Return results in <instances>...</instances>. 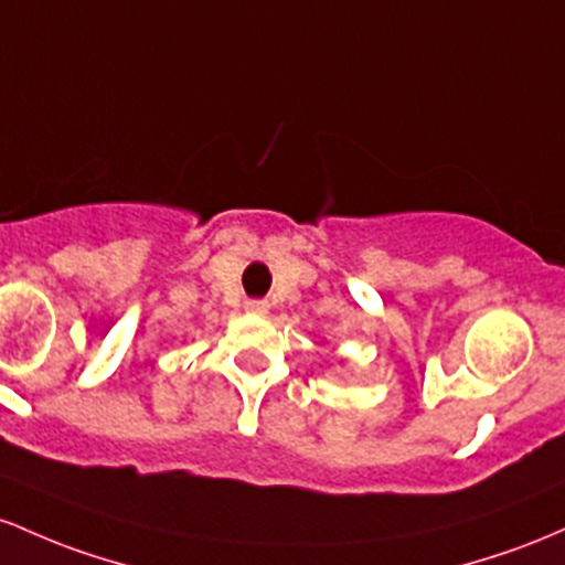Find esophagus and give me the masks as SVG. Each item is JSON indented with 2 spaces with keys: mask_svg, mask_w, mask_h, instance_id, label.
<instances>
[{
  "mask_svg": "<svg viewBox=\"0 0 565 565\" xmlns=\"http://www.w3.org/2000/svg\"><path fill=\"white\" fill-rule=\"evenodd\" d=\"M245 309H248L250 315H266L269 312V303L262 299H250V301H245Z\"/></svg>",
  "mask_w": 565,
  "mask_h": 565,
  "instance_id": "obj_1",
  "label": "esophagus"
}]
</instances>
